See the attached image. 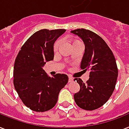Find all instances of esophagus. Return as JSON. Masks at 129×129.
Here are the masks:
<instances>
[{
	"instance_id": "esophagus-1",
	"label": "esophagus",
	"mask_w": 129,
	"mask_h": 129,
	"mask_svg": "<svg viewBox=\"0 0 129 129\" xmlns=\"http://www.w3.org/2000/svg\"><path fill=\"white\" fill-rule=\"evenodd\" d=\"M69 81L70 83H71L73 81V78L71 76H69Z\"/></svg>"
}]
</instances>
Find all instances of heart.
<instances>
[{
  "label": "heart",
  "mask_w": 129,
  "mask_h": 129,
  "mask_svg": "<svg viewBox=\"0 0 129 129\" xmlns=\"http://www.w3.org/2000/svg\"><path fill=\"white\" fill-rule=\"evenodd\" d=\"M79 42H81L80 40H74L73 41V45H75L77 44H78ZM59 46H60V41L59 40H57L54 43V52H56V51L58 50V48H59Z\"/></svg>",
  "instance_id": "b5f03b06"
}]
</instances>
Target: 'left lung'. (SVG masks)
<instances>
[{
  "label": "left lung",
  "mask_w": 129,
  "mask_h": 129,
  "mask_svg": "<svg viewBox=\"0 0 129 129\" xmlns=\"http://www.w3.org/2000/svg\"><path fill=\"white\" fill-rule=\"evenodd\" d=\"M82 39L85 53L81 69L89 71V79L85 83L75 78L80 89L74 95L79 107L85 110H94L102 106L112 94L118 77V68L112 52L100 36L85 29L71 31Z\"/></svg>",
  "instance_id": "8db88e82"
}]
</instances>
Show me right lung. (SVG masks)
Listing matches in <instances>:
<instances>
[{
    "label": "right lung",
    "mask_w": 129,
    "mask_h": 129,
    "mask_svg": "<svg viewBox=\"0 0 129 129\" xmlns=\"http://www.w3.org/2000/svg\"><path fill=\"white\" fill-rule=\"evenodd\" d=\"M66 29H41L29 38L19 52L14 65L13 83L19 97L33 111L46 112L57 102L67 83L65 74L49 77L42 67L54 59V44Z\"/></svg>",
    "instance_id": "1"
}]
</instances>
